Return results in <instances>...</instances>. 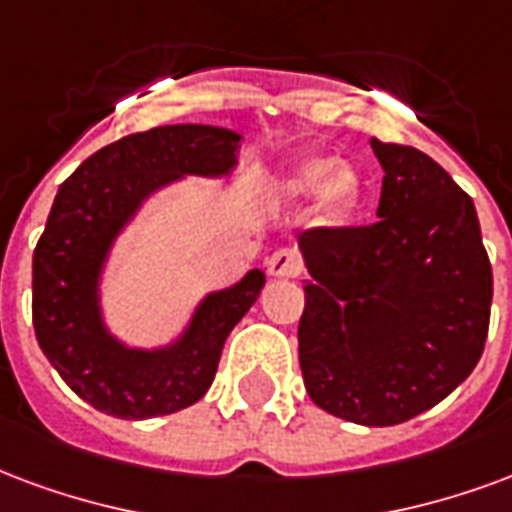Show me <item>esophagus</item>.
Instances as JSON below:
<instances>
[{"label": "esophagus", "mask_w": 512, "mask_h": 512, "mask_svg": "<svg viewBox=\"0 0 512 512\" xmlns=\"http://www.w3.org/2000/svg\"><path fill=\"white\" fill-rule=\"evenodd\" d=\"M266 271L274 279H290L301 274V260L295 255V249H276L266 260Z\"/></svg>", "instance_id": "34e87169"}]
</instances>
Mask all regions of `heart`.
Here are the masks:
<instances>
[{
	"mask_svg": "<svg viewBox=\"0 0 512 512\" xmlns=\"http://www.w3.org/2000/svg\"><path fill=\"white\" fill-rule=\"evenodd\" d=\"M287 195L304 198L314 192V214L323 222H339L358 208L363 198V176L350 162H336L325 157L306 160L287 176Z\"/></svg>",
	"mask_w": 512,
	"mask_h": 512,
	"instance_id": "heart-1",
	"label": "heart"
}]
</instances>
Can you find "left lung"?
<instances>
[{
  "mask_svg": "<svg viewBox=\"0 0 512 512\" xmlns=\"http://www.w3.org/2000/svg\"><path fill=\"white\" fill-rule=\"evenodd\" d=\"M377 222L306 230L298 323L304 385L320 410L396 426L431 410L483 355L494 295L475 203L429 154L372 138Z\"/></svg>",
  "mask_w": 512,
  "mask_h": 512,
  "instance_id": "8db88e82",
  "label": "left lung"
}]
</instances>
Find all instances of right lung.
I'll return each mask as SVG.
<instances>
[{"label": "right lung", "instance_id": "obj_1", "mask_svg": "<svg viewBox=\"0 0 512 512\" xmlns=\"http://www.w3.org/2000/svg\"><path fill=\"white\" fill-rule=\"evenodd\" d=\"M241 135L211 124H168L94 151L56 192L32 257V323L59 377L94 410L124 420L179 412L206 396L227 333L249 312L266 274L208 293L187 328L162 347H130L105 325L108 257L143 203L184 176L222 179Z\"/></svg>", "mask_w": 512, "mask_h": 512}]
</instances>
